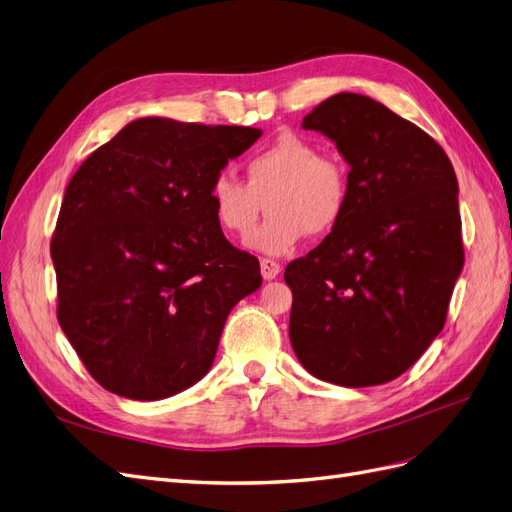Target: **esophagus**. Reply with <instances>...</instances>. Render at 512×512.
Listing matches in <instances>:
<instances>
[{
  "label": "esophagus",
  "mask_w": 512,
  "mask_h": 512,
  "mask_svg": "<svg viewBox=\"0 0 512 512\" xmlns=\"http://www.w3.org/2000/svg\"><path fill=\"white\" fill-rule=\"evenodd\" d=\"M280 271H282L280 262H275L271 258H262L260 260V273H262V277H265V280H275V277L280 275Z\"/></svg>",
  "instance_id": "1"
}]
</instances>
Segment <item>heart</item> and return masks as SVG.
<instances>
[{
	"label": "heart",
	"mask_w": 512,
	"mask_h": 512,
	"mask_svg": "<svg viewBox=\"0 0 512 512\" xmlns=\"http://www.w3.org/2000/svg\"><path fill=\"white\" fill-rule=\"evenodd\" d=\"M247 183L228 173L209 185V205L218 226L232 237H247L270 194L272 215L247 245L267 256L290 254L309 232L327 235L344 220L350 183L346 166L324 156L309 138L286 132L254 151L245 162Z\"/></svg>",
	"instance_id": "heart-1"
}]
</instances>
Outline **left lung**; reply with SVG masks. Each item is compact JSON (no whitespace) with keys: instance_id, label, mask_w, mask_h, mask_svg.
Masks as SVG:
<instances>
[{"instance_id":"left-lung-1","label":"left lung","mask_w":512,"mask_h":512,"mask_svg":"<svg viewBox=\"0 0 512 512\" xmlns=\"http://www.w3.org/2000/svg\"><path fill=\"white\" fill-rule=\"evenodd\" d=\"M350 164L344 220L284 280L290 344L309 374L374 386L412 367L438 337L463 267L457 177L412 121L359 94H335L303 119Z\"/></svg>"}]
</instances>
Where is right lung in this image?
I'll return each instance as SVG.
<instances>
[{
  "label": "right lung",
  "instance_id": "obj_1",
  "mask_svg": "<svg viewBox=\"0 0 512 512\" xmlns=\"http://www.w3.org/2000/svg\"><path fill=\"white\" fill-rule=\"evenodd\" d=\"M258 128L145 117L70 179L51 239L57 320L100 386L153 401L203 378L258 260L213 218L209 185Z\"/></svg>",
  "mask_w": 512,
  "mask_h": 512
}]
</instances>
